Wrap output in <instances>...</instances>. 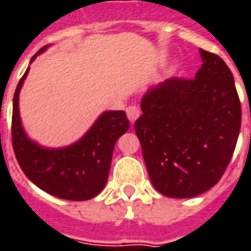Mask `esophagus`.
<instances>
[{
  "mask_svg": "<svg viewBox=\"0 0 251 251\" xmlns=\"http://www.w3.org/2000/svg\"><path fill=\"white\" fill-rule=\"evenodd\" d=\"M126 114H127V118L131 121V122H134L141 114L140 107L135 106V105H130V106L126 107Z\"/></svg>",
  "mask_w": 251,
  "mask_h": 251,
  "instance_id": "obj_1",
  "label": "esophagus"
}]
</instances>
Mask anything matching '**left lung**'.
<instances>
[{
  "label": "left lung",
  "instance_id": "8db88e82",
  "mask_svg": "<svg viewBox=\"0 0 251 251\" xmlns=\"http://www.w3.org/2000/svg\"><path fill=\"white\" fill-rule=\"evenodd\" d=\"M200 53L203 64L196 78L173 77L150 89L134 124L150 181L172 198H192L214 186L241 129L233 74L221 57Z\"/></svg>",
  "mask_w": 251,
  "mask_h": 251
}]
</instances>
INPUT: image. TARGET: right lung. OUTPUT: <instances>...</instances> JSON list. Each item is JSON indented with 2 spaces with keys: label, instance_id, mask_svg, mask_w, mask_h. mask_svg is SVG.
<instances>
[{
  "label": "right lung",
  "instance_id": "add662e5",
  "mask_svg": "<svg viewBox=\"0 0 251 251\" xmlns=\"http://www.w3.org/2000/svg\"><path fill=\"white\" fill-rule=\"evenodd\" d=\"M44 50L45 48L37 54ZM27 72L29 69L17 85L13 100L12 144L18 165L31 182L51 196L68 201L90 200L105 186L114 145L130 126L126 113H103L92 129L72 146L64 149L41 148L27 138L20 120L18 97Z\"/></svg>",
  "mask_w": 251,
  "mask_h": 251
}]
</instances>
